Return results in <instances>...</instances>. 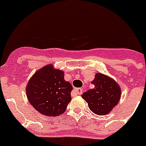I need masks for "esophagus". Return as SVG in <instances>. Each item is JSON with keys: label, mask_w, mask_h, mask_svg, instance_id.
Returning a JSON list of instances; mask_svg holds the SVG:
<instances>
[{"label": "esophagus", "mask_w": 146, "mask_h": 146, "mask_svg": "<svg viewBox=\"0 0 146 146\" xmlns=\"http://www.w3.org/2000/svg\"><path fill=\"white\" fill-rule=\"evenodd\" d=\"M74 92L78 95H81L82 93V88H74Z\"/></svg>", "instance_id": "esophagus-1"}]
</instances>
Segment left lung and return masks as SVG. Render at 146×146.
Masks as SVG:
<instances>
[{"instance_id": "obj_1", "label": "left lung", "mask_w": 146, "mask_h": 146, "mask_svg": "<svg viewBox=\"0 0 146 146\" xmlns=\"http://www.w3.org/2000/svg\"><path fill=\"white\" fill-rule=\"evenodd\" d=\"M91 83L94 85V88L84 93L82 98L96 114L109 113L119 102L121 96L119 86L114 80L101 73L96 74Z\"/></svg>"}]
</instances>
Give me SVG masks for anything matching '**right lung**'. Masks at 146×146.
Returning a JSON list of instances; mask_svg holds the SVG:
<instances>
[{
  "instance_id": "obj_1",
  "label": "right lung",
  "mask_w": 146,
  "mask_h": 146,
  "mask_svg": "<svg viewBox=\"0 0 146 146\" xmlns=\"http://www.w3.org/2000/svg\"><path fill=\"white\" fill-rule=\"evenodd\" d=\"M72 85L62 71L47 65L35 73L26 88L29 103L42 114L56 117L64 113L72 100Z\"/></svg>"
}]
</instances>
